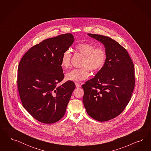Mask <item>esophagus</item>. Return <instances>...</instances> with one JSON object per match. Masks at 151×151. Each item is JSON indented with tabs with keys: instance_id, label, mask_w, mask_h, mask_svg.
I'll return each mask as SVG.
<instances>
[{
	"instance_id": "1",
	"label": "esophagus",
	"mask_w": 151,
	"mask_h": 151,
	"mask_svg": "<svg viewBox=\"0 0 151 151\" xmlns=\"http://www.w3.org/2000/svg\"><path fill=\"white\" fill-rule=\"evenodd\" d=\"M75 86H76V87H78V88L81 87V85L78 82H75Z\"/></svg>"
}]
</instances>
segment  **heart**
Returning <instances> with one entry per match:
<instances>
[{"label": "heart", "instance_id": "b5f03b06", "mask_svg": "<svg viewBox=\"0 0 151 151\" xmlns=\"http://www.w3.org/2000/svg\"><path fill=\"white\" fill-rule=\"evenodd\" d=\"M95 48V46L86 42H82L75 46V50L82 56V66L81 68L75 69L66 73V80L72 81H81L88 78L90 75V68L92 70L96 71L101 69L105 63L106 53L101 47ZM71 54L70 51H64L61 57L60 65L64 69L69 68L70 65Z\"/></svg>", "mask_w": 151, "mask_h": 151}]
</instances>
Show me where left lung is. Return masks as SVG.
<instances>
[{
	"instance_id": "left-lung-1",
	"label": "left lung",
	"mask_w": 151,
	"mask_h": 151,
	"mask_svg": "<svg viewBox=\"0 0 151 151\" xmlns=\"http://www.w3.org/2000/svg\"><path fill=\"white\" fill-rule=\"evenodd\" d=\"M87 35L104 45L106 59L95 77L82 85L83 102L92 119L107 121L121 114L131 100L135 84L134 65L117 41L101 35Z\"/></svg>"
}]
</instances>
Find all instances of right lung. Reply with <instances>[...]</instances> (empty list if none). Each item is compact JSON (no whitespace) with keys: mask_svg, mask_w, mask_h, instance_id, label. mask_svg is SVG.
Here are the masks:
<instances>
[{"mask_svg":"<svg viewBox=\"0 0 151 151\" xmlns=\"http://www.w3.org/2000/svg\"><path fill=\"white\" fill-rule=\"evenodd\" d=\"M75 40L71 34L47 39L23 56L18 69V87L23 107L34 119L53 124L64 116L75 85L64 78L61 57Z\"/></svg>","mask_w":151,"mask_h":151,"instance_id":"obj_1","label":"right lung"}]
</instances>
